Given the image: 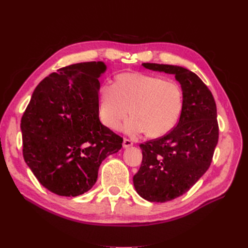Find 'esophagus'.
I'll use <instances>...</instances> for the list:
<instances>
[{
	"label": "esophagus",
	"mask_w": 248,
	"mask_h": 248,
	"mask_svg": "<svg viewBox=\"0 0 248 248\" xmlns=\"http://www.w3.org/2000/svg\"><path fill=\"white\" fill-rule=\"evenodd\" d=\"M132 145H133V142H132L130 140L124 139V140H123V147H124V148H128V147H130V146H132Z\"/></svg>",
	"instance_id": "34e87169"
}]
</instances>
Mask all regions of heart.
Returning a JSON list of instances; mask_svg holds the SVG:
<instances>
[{"instance_id": "1", "label": "heart", "mask_w": 248, "mask_h": 248, "mask_svg": "<svg viewBox=\"0 0 248 248\" xmlns=\"http://www.w3.org/2000/svg\"><path fill=\"white\" fill-rule=\"evenodd\" d=\"M99 116L111 129H117L129 112L123 126L128 134L146 132L156 139L177 125L184 104L182 88L172 79L140 72H124L114 85L103 84L98 91Z\"/></svg>"}]
</instances>
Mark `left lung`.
I'll return each mask as SVG.
<instances>
[{"instance_id": "obj_1", "label": "left lung", "mask_w": 248, "mask_h": 248, "mask_svg": "<svg viewBox=\"0 0 248 248\" xmlns=\"http://www.w3.org/2000/svg\"><path fill=\"white\" fill-rule=\"evenodd\" d=\"M141 65L174 74L184 97L177 126L166 136L140 145L142 160L133 176L134 187L142 199L164 202L188 191L211 164L219 134L216 103L211 91L192 71L174 65Z\"/></svg>"}]
</instances>
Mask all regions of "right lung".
I'll use <instances>...</instances> for the list:
<instances>
[{
  "label": "right lung",
  "instance_id": "add662e5",
  "mask_svg": "<svg viewBox=\"0 0 248 248\" xmlns=\"http://www.w3.org/2000/svg\"><path fill=\"white\" fill-rule=\"evenodd\" d=\"M103 62L52 72L36 87L22 115V154L37 180L58 196L77 197L97 181L101 162L123 139L99 120Z\"/></svg>",
  "mask_w": 248,
  "mask_h": 248
}]
</instances>
